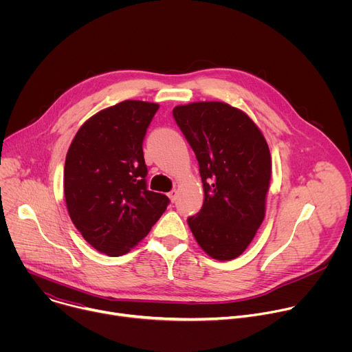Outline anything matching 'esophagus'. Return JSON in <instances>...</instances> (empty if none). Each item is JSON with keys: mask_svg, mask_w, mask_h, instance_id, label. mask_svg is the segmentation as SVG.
<instances>
[{"mask_svg": "<svg viewBox=\"0 0 352 352\" xmlns=\"http://www.w3.org/2000/svg\"><path fill=\"white\" fill-rule=\"evenodd\" d=\"M177 193H178V192H177L175 189H173L171 192H168V193H167V196L170 197V200H171V202H174V200L177 199Z\"/></svg>", "mask_w": 352, "mask_h": 352, "instance_id": "esophagus-1", "label": "esophagus"}]
</instances>
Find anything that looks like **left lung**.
I'll use <instances>...</instances> for the list:
<instances>
[{
    "label": "left lung",
    "mask_w": 352,
    "mask_h": 352,
    "mask_svg": "<svg viewBox=\"0 0 352 352\" xmlns=\"http://www.w3.org/2000/svg\"><path fill=\"white\" fill-rule=\"evenodd\" d=\"M173 116L196 155L205 192L202 209L188 226L210 258L235 259L265 219L269 144L252 118L223 102L177 106Z\"/></svg>",
    "instance_id": "1"
}]
</instances>
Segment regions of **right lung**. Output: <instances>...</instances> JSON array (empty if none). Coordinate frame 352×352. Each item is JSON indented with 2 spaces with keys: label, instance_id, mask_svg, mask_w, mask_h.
Returning <instances> with one entry per match:
<instances>
[{
  "label": "right lung",
  "instance_id": "add662e5",
  "mask_svg": "<svg viewBox=\"0 0 352 352\" xmlns=\"http://www.w3.org/2000/svg\"><path fill=\"white\" fill-rule=\"evenodd\" d=\"M157 103L125 100L90 117L65 159L64 193L69 217L98 252L121 256L166 212L168 197L146 188L143 138Z\"/></svg>",
  "mask_w": 352,
  "mask_h": 352
}]
</instances>
